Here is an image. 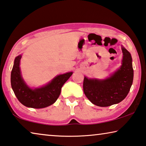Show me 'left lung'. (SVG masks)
<instances>
[{
	"instance_id": "left-lung-1",
	"label": "left lung",
	"mask_w": 146,
	"mask_h": 146,
	"mask_svg": "<svg viewBox=\"0 0 146 146\" xmlns=\"http://www.w3.org/2000/svg\"><path fill=\"white\" fill-rule=\"evenodd\" d=\"M123 59L120 67L104 80L85 76L83 91L93 104L108 107L125 98L133 81V68L131 54L121 46Z\"/></svg>"
}]
</instances>
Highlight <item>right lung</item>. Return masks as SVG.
Returning <instances> with one entry per match:
<instances>
[{
	"mask_svg": "<svg viewBox=\"0 0 146 146\" xmlns=\"http://www.w3.org/2000/svg\"><path fill=\"white\" fill-rule=\"evenodd\" d=\"M19 55L14 60L11 73V85L17 98L24 106L34 109H42L51 106L58 98L64 83L72 74V72L58 75L42 87L32 89L26 84L21 75Z\"/></svg>",
	"mask_w": 146,
	"mask_h": 146,
	"instance_id": "add662e5",
	"label": "right lung"
}]
</instances>
